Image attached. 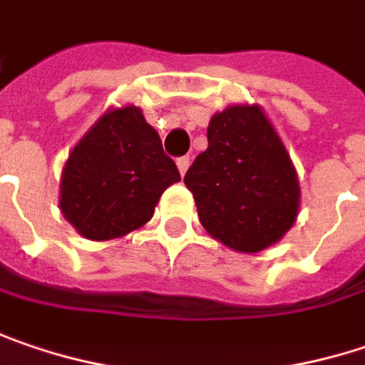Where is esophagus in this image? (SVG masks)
<instances>
[{
	"label": "esophagus",
	"mask_w": 365,
	"mask_h": 365,
	"mask_svg": "<svg viewBox=\"0 0 365 365\" xmlns=\"http://www.w3.org/2000/svg\"><path fill=\"white\" fill-rule=\"evenodd\" d=\"M178 169H180V173H182V175H185V171H187V167H190V159H187V157H180V159H178Z\"/></svg>",
	"instance_id": "34e87169"
}]
</instances>
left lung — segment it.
<instances>
[{
  "label": "left lung",
  "instance_id": "left-lung-1",
  "mask_svg": "<svg viewBox=\"0 0 365 365\" xmlns=\"http://www.w3.org/2000/svg\"><path fill=\"white\" fill-rule=\"evenodd\" d=\"M208 148L183 183L202 227L223 246L256 254L283 240L299 212V180L262 107L229 105L210 118Z\"/></svg>",
  "mask_w": 365,
  "mask_h": 365
}]
</instances>
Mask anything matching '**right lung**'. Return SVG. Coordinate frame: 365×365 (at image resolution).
<instances>
[{
    "label": "right lung",
    "mask_w": 365,
    "mask_h": 365,
    "mask_svg": "<svg viewBox=\"0 0 365 365\" xmlns=\"http://www.w3.org/2000/svg\"><path fill=\"white\" fill-rule=\"evenodd\" d=\"M180 180L142 109L111 107L70 150L59 210L86 240H118L146 225L163 192Z\"/></svg>",
    "instance_id": "add662e5"
}]
</instances>
